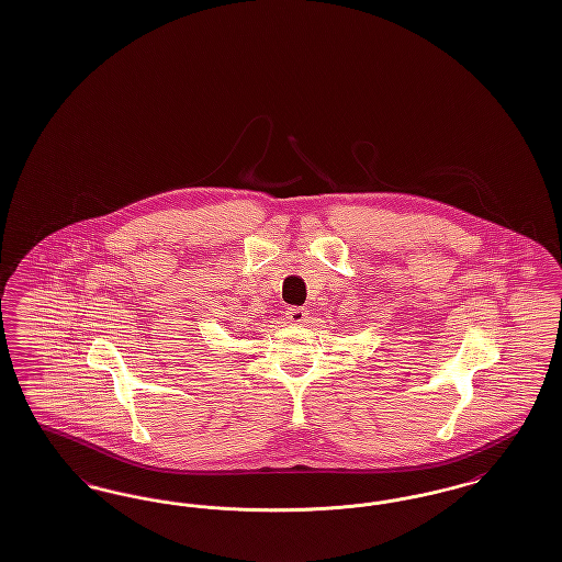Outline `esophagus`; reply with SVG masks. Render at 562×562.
<instances>
[{
  "instance_id": "1",
  "label": "esophagus",
  "mask_w": 562,
  "mask_h": 562,
  "mask_svg": "<svg viewBox=\"0 0 562 562\" xmlns=\"http://www.w3.org/2000/svg\"><path fill=\"white\" fill-rule=\"evenodd\" d=\"M307 316H310L307 307H289L286 310V321L291 324H305Z\"/></svg>"
}]
</instances>
